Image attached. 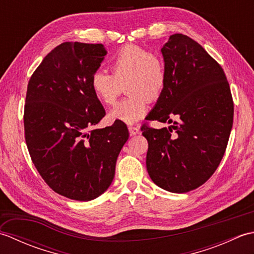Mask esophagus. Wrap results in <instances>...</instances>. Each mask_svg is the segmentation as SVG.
Wrapping results in <instances>:
<instances>
[{
    "mask_svg": "<svg viewBox=\"0 0 254 254\" xmlns=\"http://www.w3.org/2000/svg\"><path fill=\"white\" fill-rule=\"evenodd\" d=\"M128 132H130L131 135H136V134L141 133V131H139V127H135V126L128 127Z\"/></svg>",
    "mask_w": 254,
    "mask_h": 254,
    "instance_id": "obj_1",
    "label": "esophagus"
}]
</instances>
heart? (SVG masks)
Returning a JSON list of instances; mask_svg holds the SVG:
<instances>
[{
	"label": "heart",
	"instance_id": "b5f03b06",
	"mask_svg": "<svg viewBox=\"0 0 254 254\" xmlns=\"http://www.w3.org/2000/svg\"><path fill=\"white\" fill-rule=\"evenodd\" d=\"M111 75L96 71L90 78L94 95L102 104L111 106L126 86L127 99L109 112L111 121L132 124L147 111V100H157L167 84V69L163 58L136 45L121 48L112 57Z\"/></svg>",
	"mask_w": 254,
	"mask_h": 254
}]
</instances>
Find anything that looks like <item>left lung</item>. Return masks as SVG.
<instances>
[{
	"label": "left lung",
	"instance_id": "1",
	"mask_svg": "<svg viewBox=\"0 0 254 254\" xmlns=\"http://www.w3.org/2000/svg\"><path fill=\"white\" fill-rule=\"evenodd\" d=\"M161 53L167 84L146 120L172 126L141 127L148 142L146 167L158 187L186 193L206 182L222 161L234 101L222 66L190 37L171 35Z\"/></svg>",
	"mask_w": 254,
	"mask_h": 254
}]
</instances>
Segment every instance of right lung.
<instances>
[{
	"instance_id": "right-lung-1",
	"label": "right lung",
	"mask_w": 254,
	"mask_h": 254,
	"mask_svg": "<svg viewBox=\"0 0 254 254\" xmlns=\"http://www.w3.org/2000/svg\"><path fill=\"white\" fill-rule=\"evenodd\" d=\"M106 55L101 44L63 42L27 86L24 127L32 163L53 191L76 201H90L109 188L128 138L120 121L93 128L106 111L90 78Z\"/></svg>"
}]
</instances>
